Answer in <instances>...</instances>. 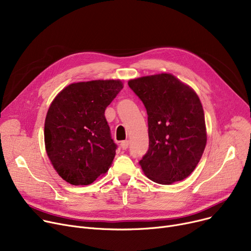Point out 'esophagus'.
<instances>
[{
    "label": "esophagus",
    "mask_w": 251,
    "mask_h": 251,
    "mask_svg": "<svg viewBox=\"0 0 251 251\" xmlns=\"http://www.w3.org/2000/svg\"><path fill=\"white\" fill-rule=\"evenodd\" d=\"M128 146H129V141L128 140H124L121 142V148L122 150H127L128 149Z\"/></svg>",
    "instance_id": "esophagus-1"
}]
</instances>
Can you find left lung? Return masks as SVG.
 <instances>
[{
	"label": "left lung",
	"instance_id": "1",
	"mask_svg": "<svg viewBox=\"0 0 251 251\" xmlns=\"http://www.w3.org/2000/svg\"><path fill=\"white\" fill-rule=\"evenodd\" d=\"M128 85L148 113L150 148L139 161L143 173L163 185L187 178L206 144L199 96L169 73L131 79Z\"/></svg>",
	"mask_w": 251,
	"mask_h": 251
}]
</instances>
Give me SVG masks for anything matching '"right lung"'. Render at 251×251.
Instances as JSON below:
<instances>
[{"mask_svg": "<svg viewBox=\"0 0 251 251\" xmlns=\"http://www.w3.org/2000/svg\"><path fill=\"white\" fill-rule=\"evenodd\" d=\"M123 88L120 80L72 83L51 101L45 144L57 173L72 185H88L108 172L117 146L105 108Z\"/></svg>", "mask_w": 251, "mask_h": 251, "instance_id": "obj_1", "label": "right lung"}]
</instances>
